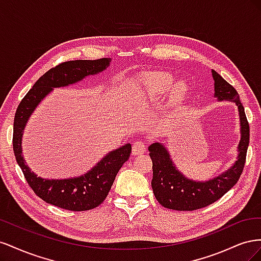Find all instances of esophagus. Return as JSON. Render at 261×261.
<instances>
[{
	"label": "esophagus",
	"mask_w": 261,
	"mask_h": 261,
	"mask_svg": "<svg viewBox=\"0 0 261 261\" xmlns=\"http://www.w3.org/2000/svg\"><path fill=\"white\" fill-rule=\"evenodd\" d=\"M146 148H147V145L145 144V141L143 140L135 141V143L133 144V154L135 155L143 154L146 151Z\"/></svg>",
	"instance_id": "esophagus-1"
}]
</instances>
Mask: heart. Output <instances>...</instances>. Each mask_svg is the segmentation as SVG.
<instances>
[{
    "label": "heart",
    "mask_w": 261,
    "mask_h": 261,
    "mask_svg": "<svg viewBox=\"0 0 261 261\" xmlns=\"http://www.w3.org/2000/svg\"><path fill=\"white\" fill-rule=\"evenodd\" d=\"M174 78L168 73H151L141 75L137 81V87L151 97H160L167 93L172 87ZM187 85L185 82H177L172 89L171 102L175 103L185 96Z\"/></svg>",
    "instance_id": "b5f03b06"
}]
</instances>
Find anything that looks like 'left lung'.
I'll return each mask as SVG.
<instances>
[{"instance_id":"obj_1","label":"left lung","mask_w":261,"mask_h":261,"mask_svg":"<svg viewBox=\"0 0 261 261\" xmlns=\"http://www.w3.org/2000/svg\"><path fill=\"white\" fill-rule=\"evenodd\" d=\"M212 77L215 80V97L219 101L235 102L239 108L241 141L238 147V160L232 168L221 175L207 181H195L185 177L176 169L167 148L161 143L150 145L148 150L152 160V191L155 199L164 208L193 211L207 207L230 191L242 175L249 144V124L239 93L234 87L223 80L216 70H212Z\"/></svg>"}]
</instances>
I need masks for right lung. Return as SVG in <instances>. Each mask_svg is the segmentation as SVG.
Here are the masks:
<instances>
[{"label":"right lung","mask_w":261,"mask_h":261,"mask_svg":"<svg viewBox=\"0 0 261 261\" xmlns=\"http://www.w3.org/2000/svg\"><path fill=\"white\" fill-rule=\"evenodd\" d=\"M111 59L76 60L61 63L49 69L33 86L17 108L14 118L13 149L16 161L27 183L45 202L70 211H85L98 207L103 202L113 185L117 172L128 160L132 145L126 144L109 152L97 165L80 177L48 179L36 175L27 167L21 155V137L23 128L41 100L53 88L66 87L81 82L86 76L96 75L105 70Z\"/></svg>","instance_id":"add662e5"}]
</instances>
